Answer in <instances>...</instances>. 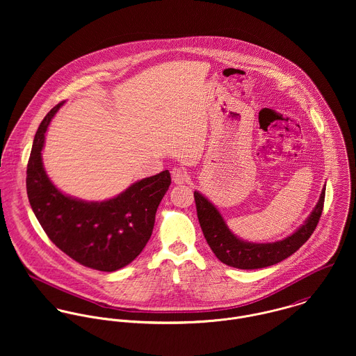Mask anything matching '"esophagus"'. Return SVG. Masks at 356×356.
Segmentation results:
<instances>
[{
	"label": "esophagus",
	"instance_id": "obj_1",
	"mask_svg": "<svg viewBox=\"0 0 356 356\" xmlns=\"http://www.w3.org/2000/svg\"><path fill=\"white\" fill-rule=\"evenodd\" d=\"M171 178H172V182H174L175 185H181V184L188 182L189 175H188V172H186L184 168H181V167H174V168L171 170Z\"/></svg>",
	"mask_w": 356,
	"mask_h": 356
}]
</instances>
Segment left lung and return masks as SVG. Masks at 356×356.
<instances>
[{
    "label": "left lung",
    "mask_w": 356,
    "mask_h": 356,
    "mask_svg": "<svg viewBox=\"0 0 356 356\" xmlns=\"http://www.w3.org/2000/svg\"><path fill=\"white\" fill-rule=\"evenodd\" d=\"M325 191L326 186H323L321 197L311 215L295 233L284 240L266 244L248 243L234 236L215 205L197 191L195 192V202L204 237L215 256L230 267L254 270L282 261L284 259L295 254L311 237L322 215Z\"/></svg>",
    "instance_id": "obj_1"
}]
</instances>
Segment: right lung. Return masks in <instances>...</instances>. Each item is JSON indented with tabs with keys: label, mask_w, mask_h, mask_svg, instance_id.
Returning a JSON list of instances; mask_svg holds the SVG:
<instances>
[{
	"label": "right lung",
	"mask_w": 356,
	"mask_h": 356,
	"mask_svg": "<svg viewBox=\"0 0 356 356\" xmlns=\"http://www.w3.org/2000/svg\"><path fill=\"white\" fill-rule=\"evenodd\" d=\"M61 102L51 108L35 134L27 164L30 205L51 243L82 266L116 271L143 252L152 236L154 216L168 191V170L144 178L104 202H83L60 192L42 163L45 133Z\"/></svg>",
	"instance_id": "right-lung-1"
}]
</instances>
